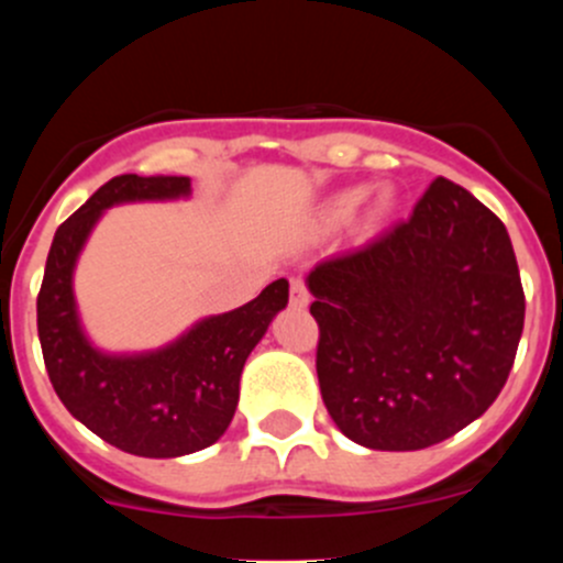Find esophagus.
<instances>
[{"label":"esophagus","mask_w":563,"mask_h":563,"mask_svg":"<svg viewBox=\"0 0 563 563\" xmlns=\"http://www.w3.org/2000/svg\"><path fill=\"white\" fill-rule=\"evenodd\" d=\"M308 302H310L308 286H305L299 277H294V280H291V305H294V308H308Z\"/></svg>","instance_id":"esophagus-1"}]
</instances>
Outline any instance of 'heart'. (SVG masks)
Instances as JSON below:
<instances>
[{
	"instance_id": "b5f03b06",
	"label": "heart",
	"mask_w": 563,
	"mask_h": 563,
	"mask_svg": "<svg viewBox=\"0 0 563 563\" xmlns=\"http://www.w3.org/2000/svg\"><path fill=\"white\" fill-rule=\"evenodd\" d=\"M362 198H365V187H351V190L340 192V196L334 198V212L351 214L356 207H360Z\"/></svg>"
}]
</instances>
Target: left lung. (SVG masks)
I'll use <instances>...</instances> for the list:
<instances>
[{
    "label": "left lung",
    "instance_id": "8db88e82",
    "mask_svg": "<svg viewBox=\"0 0 563 563\" xmlns=\"http://www.w3.org/2000/svg\"><path fill=\"white\" fill-rule=\"evenodd\" d=\"M308 288L323 406L367 450L439 444L507 384L526 316L512 242L444 176L406 223L316 264Z\"/></svg>",
    "mask_w": 563,
    "mask_h": 563
}]
</instances>
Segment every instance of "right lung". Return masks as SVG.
<instances>
[{
  "label": "right lung",
  "mask_w": 563,
  "mask_h": 563,
  "mask_svg": "<svg viewBox=\"0 0 563 563\" xmlns=\"http://www.w3.org/2000/svg\"><path fill=\"white\" fill-rule=\"evenodd\" d=\"M187 192V176H113L56 229L37 294V334L54 391L95 435L139 457L190 455L225 433L250 351L288 305L280 277L253 302L203 318L161 351L113 356L89 343L73 297V269L89 231L113 203Z\"/></svg>",
  "instance_id": "obj_1"
}]
</instances>
